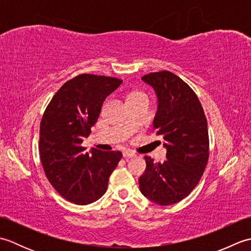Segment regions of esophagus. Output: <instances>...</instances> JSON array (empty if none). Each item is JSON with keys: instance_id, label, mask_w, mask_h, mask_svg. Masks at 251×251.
<instances>
[{"instance_id": "obj_1", "label": "esophagus", "mask_w": 251, "mask_h": 251, "mask_svg": "<svg viewBox=\"0 0 251 251\" xmlns=\"http://www.w3.org/2000/svg\"><path fill=\"white\" fill-rule=\"evenodd\" d=\"M123 156L125 158H131V157H135L136 154L134 152H130V151H124L123 152Z\"/></svg>"}]
</instances>
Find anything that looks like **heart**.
<instances>
[{
  "mask_svg": "<svg viewBox=\"0 0 251 251\" xmlns=\"http://www.w3.org/2000/svg\"><path fill=\"white\" fill-rule=\"evenodd\" d=\"M138 96H141V94L138 93V92H132V93H130V94L128 95V98H127V100L131 99V98H135V97H138Z\"/></svg>",
  "mask_w": 251,
  "mask_h": 251,
  "instance_id": "b5f03b06",
  "label": "heart"
}]
</instances>
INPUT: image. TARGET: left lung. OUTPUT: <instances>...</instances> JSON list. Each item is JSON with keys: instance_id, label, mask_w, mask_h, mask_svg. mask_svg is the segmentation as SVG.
<instances>
[{"instance_id": "1", "label": "left lung", "mask_w": 251, "mask_h": 251, "mask_svg": "<svg viewBox=\"0 0 251 251\" xmlns=\"http://www.w3.org/2000/svg\"><path fill=\"white\" fill-rule=\"evenodd\" d=\"M141 79L157 97L153 130L163 137L167 153L164 163L145 157L147 167L139 178V189L157 205H173L191 193L206 168L209 156L207 120L195 93L176 74L154 72Z\"/></svg>"}]
</instances>
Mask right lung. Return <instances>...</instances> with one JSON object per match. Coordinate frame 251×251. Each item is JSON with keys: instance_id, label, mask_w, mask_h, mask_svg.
<instances>
[{"instance_id": "obj_1", "label": "right lung", "mask_w": 251, "mask_h": 251, "mask_svg": "<svg viewBox=\"0 0 251 251\" xmlns=\"http://www.w3.org/2000/svg\"><path fill=\"white\" fill-rule=\"evenodd\" d=\"M123 83L110 76L81 74L55 94L42 117L40 157L47 179L62 197L76 205L99 200L120 151L84 152L82 143L97 122L103 101Z\"/></svg>"}]
</instances>
